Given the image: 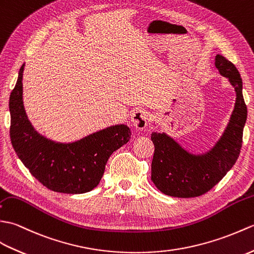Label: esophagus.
I'll return each mask as SVG.
<instances>
[{"mask_svg": "<svg viewBox=\"0 0 254 254\" xmlns=\"http://www.w3.org/2000/svg\"><path fill=\"white\" fill-rule=\"evenodd\" d=\"M150 114L148 111L145 110H136L133 111L131 114V123L132 126L138 129V130H142L148 125Z\"/></svg>", "mask_w": 254, "mask_h": 254, "instance_id": "34e87169", "label": "esophagus"}]
</instances>
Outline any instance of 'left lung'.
Segmentation results:
<instances>
[{"instance_id":"obj_1","label":"left lung","mask_w":254,"mask_h":254,"mask_svg":"<svg viewBox=\"0 0 254 254\" xmlns=\"http://www.w3.org/2000/svg\"><path fill=\"white\" fill-rule=\"evenodd\" d=\"M219 74L235 88L236 104L226 130L208 152L194 155L186 151L165 132H152L154 154L151 180L161 192L177 198H193L206 193L232 168L240 154L242 133L247 121V105L242 95V80L232 62L216 55Z\"/></svg>"}]
</instances>
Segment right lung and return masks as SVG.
I'll list each match as a JSON object with an SVG mask.
<instances>
[{"mask_svg": "<svg viewBox=\"0 0 254 254\" xmlns=\"http://www.w3.org/2000/svg\"><path fill=\"white\" fill-rule=\"evenodd\" d=\"M22 64L9 97V136L17 156L30 174L55 192L84 193L102 178L113 152L130 139L126 125L111 126L71 143H60L39 134L28 121L22 103Z\"/></svg>", "mask_w": 254, "mask_h": 254, "instance_id": "1", "label": "right lung"}]
</instances>
